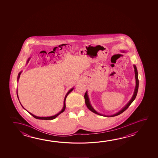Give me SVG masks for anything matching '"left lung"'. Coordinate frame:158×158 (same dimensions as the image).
<instances>
[{"label":"left lung","instance_id":"8db88e82","mask_svg":"<svg viewBox=\"0 0 158 158\" xmlns=\"http://www.w3.org/2000/svg\"><path fill=\"white\" fill-rule=\"evenodd\" d=\"M134 68H135V81H136V84H135V91H134V94L133 95L132 98L130 100V101L128 102V103L124 106L123 109H122L121 110H120L119 112H118L116 114H114L113 115H111V116H106V115H103L101 114H99L98 112L95 111L93 107L91 106L90 104V101H89V96H88V93L87 91L86 92L85 95H84V98H85V104L87 107L88 109L90 110L91 111L93 112L94 113L96 114H98V115H101V116H103L105 117H114L119 115L120 114H122V112H123L124 111H126L128 107L130 106V105L132 104L133 101L135 100V98H136V96L137 95V93H138V87H139V80H138V71H137V67L136 66L134 65Z\"/></svg>","mask_w":158,"mask_h":158}]
</instances>
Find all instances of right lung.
<instances>
[{
	"instance_id": "right-lung-1",
	"label": "right lung",
	"mask_w": 158,
	"mask_h": 158,
	"mask_svg": "<svg viewBox=\"0 0 158 158\" xmlns=\"http://www.w3.org/2000/svg\"><path fill=\"white\" fill-rule=\"evenodd\" d=\"M29 60H30V58H29L28 60H27V63L28 62H29ZM21 73V72H20L19 73L18 77V81L19 79L20 78V76ZM73 89H74V88H72L71 89H70L68 91L66 95L65 96L64 100V105H63V107L62 110H61L59 113H58V114H55L54 116H52L50 117H38L36 116H35V115H34V114H31V113L29 112H29V114H30L31 115H32V116L34 117V118H36V119H44V120H51V119H54V118H56V117H57L59 114H60L61 113H62L64 111L65 109V99H66V98H67V96L70 93L71 91H72ZM17 96H18V98H19L18 95V90H17ZM21 106H22V105H21ZM22 107L23 108V106H22ZM23 109H24V108H23Z\"/></svg>"
}]
</instances>
